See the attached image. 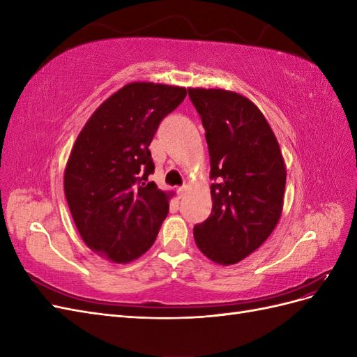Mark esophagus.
<instances>
[{"label": "esophagus", "instance_id": "34e87169", "mask_svg": "<svg viewBox=\"0 0 357 357\" xmlns=\"http://www.w3.org/2000/svg\"><path fill=\"white\" fill-rule=\"evenodd\" d=\"M186 190H188V186L186 185H183L181 188H178L177 189V193H178V197H183L186 193Z\"/></svg>", "mask_w": 357, "mask_h": 357}]
</instances>
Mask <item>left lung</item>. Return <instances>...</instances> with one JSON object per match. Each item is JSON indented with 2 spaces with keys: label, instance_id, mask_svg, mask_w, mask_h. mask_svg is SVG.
Segmentation results:
<instances>
[{
  "label": "left lung",
  "instance_id": "8db88e82",
  "mask_svg": "<svg viewBox=\"0 0 357 357\" xmlns=\"http://www.w3.org/2000/svg\"><path fill=\"white\" fill-rule=\"evenodd\" d=\"M207 138L213 210L193 228L199 250L232 265L257 250L282 218L286 164L271 126L247 96L226 89L189 88Z\"/></svg>",
  "mask_w": 357,
  "mask_h": 357
}]
</instances>
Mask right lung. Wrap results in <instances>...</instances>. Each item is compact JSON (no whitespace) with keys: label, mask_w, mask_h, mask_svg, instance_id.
<instances>
[{"label":"right lung","mask_w":357,"mask_h":357,"mask_svg":"<svg viewBox=\"0 0 357 357\" xmlns=\"http://www.w3.org/2000/svg\"><path fill=\"white\" fill-rule=\"evenodd\" d=\"M183 86L132 82L110 95L82 128L63 172V190L82 240L114 264L153 245L169 193L147 181L149 146L162 119L186 98Z\"/></svg>","instance_id":"obj_1"}]
</instances>
